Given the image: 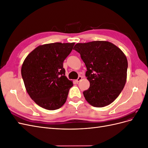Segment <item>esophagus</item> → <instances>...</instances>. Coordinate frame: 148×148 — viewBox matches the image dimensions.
I'll return each instance as SVG.
<instances>
[{
    "label": "esophagus",
    "instance_id": "34e87169",
    "mask_svg": "<svg viewBox=\"0 0 148 148\" xmlns=\"http://www.w3.org/2000/svg\"><path fill=\"white\" fill-rule=\"evenodd\" d=\"M82 79V77H81V76H79V77L78 78V79H76V82L78 83V82H79L80 81H81Z\"/></svg>",
    "mask_w": 148,
    "mask_h": 148
}]
</instances>
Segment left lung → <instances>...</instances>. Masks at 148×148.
I'll list each match as a JSON object with an SVG mask.
<instances>
[{
  "label": "left lung",
  "mask_w": 148,
  "mask_h": 148,
  "mask_svg": "<svg viewBox=\"0 0 148 148\" xmlns=\"http://www.w3.org/2000/svg\"><path fill=\"white\" fill-rule=\"evenodd\" d=\"M73 49L80 53L87 69L90 86L83 92L85 99L96 107L110 104L126 83L128 61L125 53L106 41L77 43Z\"/></svg>",
  "instance_id": "obj_1"
}]
</instances>
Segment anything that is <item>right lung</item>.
<instances>
[{"instance_id":"1","label":"right lung","mask_w":148,"mask_h":148,"mask_svg":"<svg viewBox=\"0 0 148 148\" xmlns=\"http://www.w3.org/2000/svg\"><path fill=\"white\" fill-rule=\"evenodd\" d=\"M75 42L40 45L26 57L21 76L31 99L47 110L60 108L66 101L73 82L65 76L63 62Z\"/></svg>"}]
</instances>
